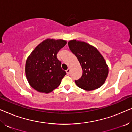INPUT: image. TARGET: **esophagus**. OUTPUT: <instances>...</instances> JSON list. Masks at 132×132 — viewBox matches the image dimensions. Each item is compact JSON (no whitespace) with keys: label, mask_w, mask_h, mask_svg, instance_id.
<instances>
[{"label":"esophagus","mask_w":132,"mask_h":132,"mask_svg":"<svg viewBox=\"0 0 132 132\" xmlns=\"http://www.w3.org/2000/svg\"><path fill=\"white\" fill-rule=\"evenodd\" d=\"M70 68H68V69L66 70V73L68 75H70Z\"/></svg>","instance_id":"obj_1"}]
</instances>
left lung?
Wrapping results in <instances>:
<instances>
[{"label": "left lung", "mask_w": 132, "mask_h": 132, "mask_svg": "<svg viewBox=\"0 0 132 132\" xmlns=\"http://www.w3.org/2000/svg\"><path fill=\"white\" fill-rule=\"evenodd\" d=\"M70 49L77 57L82 67V77L75 83L85 91L100 88L105 82L108 75V67L104 57L96 48L84 41H70Z\"/></svg>", "instance_id": "1"}]
</instances>
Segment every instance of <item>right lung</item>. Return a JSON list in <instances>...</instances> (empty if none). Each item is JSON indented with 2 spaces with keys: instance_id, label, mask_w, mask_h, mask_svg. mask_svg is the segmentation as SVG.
<instances>
[{
  "instance_id": "1",
  "label": "right lung",
  "mask_w": 132,
  "mask_h": 132,
  "mask_svg": "<svg viewBox=\"0 0 132 132\" xmlns=\"http://www.w3.org/2000/svg\"><path fill=\"white\" fill-rule=\"evenodd\" d=\"M66 44L63 39H47L28 56L25 73L29 84L36 91L48 93L60 85L66 72L61 68L57 53Z\"/></svg>"
}]
</instances>
